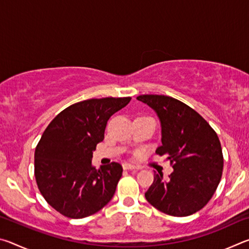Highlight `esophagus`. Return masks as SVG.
Returning <instances> with one entry per match:
<instances>
[{"mask_svg":"<svg viewBox=\"0 0 249 249\" xmlns=\"http://www.w3.org/2000/svg\"><path fill=\"white\" fill-rule=\"evenodd\" d=\"M123 168L125 170H138L140 169V167L133 165V163H129V162H123Z\"/></svg>","mask_w":249,"mask_h":249,"instance_id":"1","label":"esophagus"}]
</instances>
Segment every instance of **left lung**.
<instances>
[{
    "label": "left lung",
    "instance_id": "obj_1",
    "mask_svg": "<svg viewBox=\"0 0 249 249\" xmlns=\"http://www.w3.org/2000/svg\"><path fill=\"white\" fill-rule=\"evenodd\" d=\"M137 100L156 112L161 126V146L174 171L169 179L155 174L145 193L149 203L168 215L188 216L208 203L221 181L223 154L216 133L195 109L167 95L144 94Z\"/></svg>",
    "mask_w": 249,
    "mask_h": 249
}]
</instances>
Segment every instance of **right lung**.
I'll return each mask as SVG.
<instances>
[{
	"label": "right lung",
	"mask_w": 249,
	"mask_h": 249,
	"mask_svg": "<svg viewBox=\"0 0 249 249\" xmlns=\"http://www.w3.org/2000/svg\"><path fill=\"white\" fill-rule=\"evenodd\" d=\"M130 98L90 99L70 105L45 129L35 150V178L45 200L62 215L83 218L114 196L123 168L117 162L92 166L107 121Z\"/></svg>",
	"instance_id": "right-lung-1"
}]
</instances>
